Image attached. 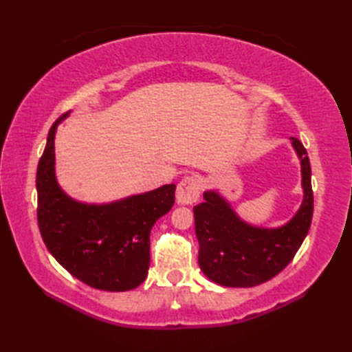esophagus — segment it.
Masks as SVG:
<instances>
[{
    "instance_id": "obj_1",
    "label": "esophagus",
    "mask_w": 352,
    "mask_h": 352,
    "mask_svg": "<svg viewBox=\"0 0 352 352\" xmlns=\"http://www.w3.org/2000/svg\"><path fill=\"white\" fill-rule=\"evenodd\" d=\"M201 193V183L195 177H186L177 186V203L180 206H190L197 203Z\"/></svg>"
}]
</instances>
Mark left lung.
I'll use <instances>...</instances> for the list:
<instances>
[{
  "label": "left lung",
  "instance_id": "obj_1",
  "mask_svg": "<svg viewBox=\"0 0 352 352\" xmlns=\"http://www.w3.org/2000/svg\"><path fill=\"white\" fill-rule=\"evenodd\" d=\"M292 148L301 164L302 203L280 227H258L243 221L216 189L193 207L199 243L198 263L208 280L226 287H252L286 267L309 233L313 216L311 168L307 151L295 138Z\"/></svg>",
  "mask_w": 352,
  "mask_h": 352
}]
</instances>
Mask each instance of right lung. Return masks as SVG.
<instances>
[{
    "label": "right lung",
    "mask_w": 352,
    "mask_h": 352,
    "mask_svg": "<svg viewBox=\"0 0 352 352\" xmlns=\"http://www.w3.org/2000/svg\"><path fill=\"white\" fill-rule=\"evenodd\" d=\"M48 133L36 174L37 222L47 250L87 286L107 292L136 289L149 267V233L175 203V184L110 203H85L68 195L56 175V133Z\"/></svg>",
    "instance_id": "add662e5"
}]
</instances>
